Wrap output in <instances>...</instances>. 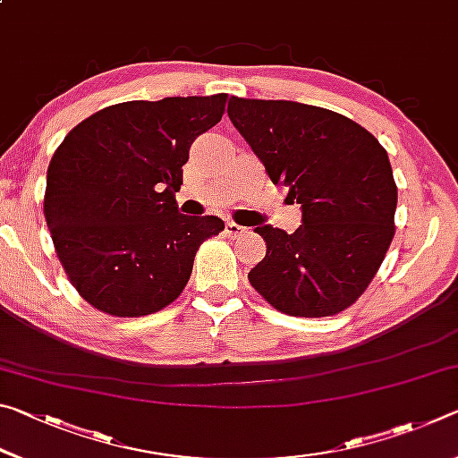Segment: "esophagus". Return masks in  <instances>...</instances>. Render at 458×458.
<instances>
[{
	"label": "esophagus",
	"mask_w": 458,
	"mask_h": 458,
	"mask_svg": "<svg viewBox=\"0 0 458 458\" xmlns=\"http://www.w3.org/2000/svg\"><path fill=\"white\" fill-rule=\"evenodd\" d=\"M246 232H248V228L240 226V224L226 222V234H228V238H240V236H244Z\"/></svg>",
	"instance_id": "obj_1"
}]
</instances>
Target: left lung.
<instances>
[{
	"label": "left lung",
	"mask_w": 458,
	"mask_h": 458,
	"mask_svg": "<svg viewBox=\"0 0 458 458\" xmlns=\"http://www.w3.org/2000/svg\"><path fill=\"white\" fill-rule=\"evenodd\" d=\"M228 117L273 183L289 188L303 224L286 234L257 226L267 257L248 281L276 311L329 317L352 307L394 238L398 188L387 153L358 123L329 108L232 97Z\"/></svg>",
	"instance_id": "1"
}]
</instances>
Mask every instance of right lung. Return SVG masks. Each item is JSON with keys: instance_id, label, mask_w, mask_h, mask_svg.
Here are the masks:
<instances>
[{"instance_id": "1", "label": "right lung", "mask_w": 458, "mask_h": 458, "mask_svg": "<svg viewBox=\"0 0 458 458\" xmlns=\"http://www.w3.org/2000/svg\"><path fill=\"white\" fill-rule=\"evenodd\" d=\"M228 95L111 105L79 123L52 155L44 218L81 297L114 317L157 313L188 284L218 216H183L175 191L196 139Z\"/></svg>"}]
</instances>
